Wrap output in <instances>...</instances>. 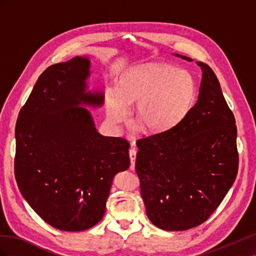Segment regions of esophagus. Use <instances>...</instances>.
I'll return each instance as SVG.
<instances>
[{"label": "esophagus", "instance_id": "esophagus-1", "mask_svg": "<svg viewBox=\"0 0 256 256\" xmlns=\"http://www.w3.org/2000/svg\"><path fill=\"white\" fill-rule=\"evenodd\" d=\"M129 157H130V168L134 171V164H136V148L134 147V144H132L130 147Z\"/></svg>", "mask_w": 256, "mask_h": 256}]
</instances>
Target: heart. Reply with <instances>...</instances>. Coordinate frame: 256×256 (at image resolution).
Instances as JSON below:
<instances>
[{"label": "heart", "instance_id": "heart-1", "mask_svg": "<svg viewBox=\"0 0 256 256\" xmlns=\"http://www.w3.org/2000/svg\"><path fill=\"white\" fill-rule=\"evenodd\" d=\"M196 100L194 76L184 69L145 64L130 69L118 81V90L106 96V115L112 122L127 118V106L134 104V118L148 134L174 128L189 114Z\"/></svg>", "mask_w": 256, "mask_h": 256}]
</instances>
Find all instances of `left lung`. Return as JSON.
<instances>
[{"label": "left lung", "mask_w": 256, "mask_h": 256, "mask_svg": "<svg viewBox=\"0 0 256 256\" xmlns=\"http://www.w3.org/2000/svg\"><path fill=\"white\" fill-rule=\"evenodd\" d=\"M196 64L202 68V81L189 114L166 132L136 141V171L146 214L166 230H184L205 222L238 172L234 114L212 69L202 62Z\"/></svg>", "instance_id": "8db88e82"}]
</instances>
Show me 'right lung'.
<instances>
[{
    "instance_id": "right-lung-1",
    "label": "right lung",
    "mask_w": 256,
    "mask_h": 256,
    "mask_svg": "<svg viewBox=\"0 0 256 256\" xmlns=\"http://www.w3.org/2000/svg\"><path fill=\"white\" fill-rule=\"evenodd\" d=\"M90 60L76 56L38 78L16 125L14 177L23 198L51 226L80 232L102 219L113 177L130 166V144L104 136L81 102L99 106L86 90Z\"/></svg>"
}]
</instances>
